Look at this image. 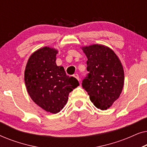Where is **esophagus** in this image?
Segmentation results:
<instances>
[{"label":"esophagus","mask_w":147,"mask_h":147,"mask_svg":"<svg viewBox=\"0 0 147 147\" xmlns=\"http://www.w3.org/2000/svg\"><path fill=\"white\" fill-rule=\"evenodd\" d=\"M74 78H76V79H77L78 81H80V78H79V76H78V74H75L74 75Z\"/></svg>","instance_id":"1"}]
</instances>
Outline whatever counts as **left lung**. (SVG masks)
I'll use <instances>...</instances> for the list:
<instances>
[{
	"mask_svg": "<svg viewBox=\"0 0 147 147\" xmlns=\"http://www.w3.org/2000/svg\"><path fill=\"white\" fill-rule=\"evenodd\" d=\"M88 58V74L82 87L97 108H109L119 98L124 86V69L117 55L109 47L92 45L82 47Z\"/></svg>",
	"mask_w": 147,
	"mask_h": 147,
	"instance_id": "obj_1",
	"label": "left lung"
}]
</instances>
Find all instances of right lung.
<instances>
[{
  "label": "right lung",
  "instance_id": "add662e5",
  "mask_svg": "<svg viewBox=\"0 0 147 147\" xmlns=\"http://www.w3.org/2000/svg\"><path fill=\"white\" fill-rule=\"evenodd\" d=\"M57 51L45 47L32 54L26 65L25 82L28 94L38 106L56 114L67 103L69 92L80 85L78 80L66 75L56 65Z\"/></svg>",
  "mask_w": 147,
  "mask_h": 147
}]
</instances>
